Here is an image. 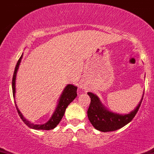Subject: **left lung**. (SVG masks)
Segmentation results:
<instances>
[{"mask_svg": "<svg viewBox=\"0 0 154 154\" xmlns=\"http://www.w3.org/2000/svg\"><path fill=\"white\" fill-rule=\"evenodd\" d=\"M91 97V104L87 110V117L94 127L102 132L114 131L122 128L129 124L137 113L142 103L144 91L142 98L134 110L127 114H121L109 110L101 103L100 98L96 94L88 92Z\"/></svg>", "mask_w": 154, "mask_h": 154, "instance_id": "obj_1", "label": "left lung"}]
</instances>
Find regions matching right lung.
<instances>
[{"label":"right lung","instance_id":"obj_1","mask_svg":"<svg viewBox=\"0 0 154 154\" xmlns=\"http://www.w3.org/2000/svg\"><path fill=\"white\" fill-rule=\"evenodd\" d=\"M23 57V54L20 56V59L18 60L17 63L16 67H15L14 72L13 75V80H12V91H13V96L15 98V94H16V77H17V73L19 68V65H20L21 59ZM77 87L73 85V84H67L65 88L63 89V92H62L61 95L59 97L57 101V105L56 106L54 112L53 113L52 116L51 118L49 119L48 122H46L45 124H34L31 122L28 121L26 118H24L20 111L19 110L18 107L15 104L17 108V110L18 112V114L21 120H23V123L29 127L30 128L34 129V130H44V131H49V130H52V129L55 128L57 126V124L60 123L62 117L64 115L65 110L67 109V106L71 103L72 101L74 100L77 96Z\"/></svg>","mask_w":154,"mask_h":154}]
</instances>
